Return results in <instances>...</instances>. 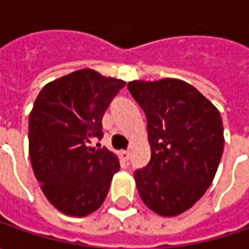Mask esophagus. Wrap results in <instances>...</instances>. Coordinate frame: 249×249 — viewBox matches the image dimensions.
<instances>
[{"label":"esophagus","mask_w":249,"mask_h":249,"mask_svg":"<svg viewBox=\"0 0 249 249\" xmlns=\"http://www.w3.org/2000/svg\"><path fill=\"white\" fill-rule=\"evenodd\" d=\"M120 158L123 159L124 162H127L130 159V152L129 151H120Z\"/></svg>","instance_id":"1"}]
</instances>
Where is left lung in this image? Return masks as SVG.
Masks as SVG:
<instances>
[{"label":"left lung","mask_w":249,"mask_h":249,"mask_svg":"<svg viewBox=\"0 0 249 249\" xmlns=\"http://www.w3.org/2000/svg\"><path fill=\"white\" fill-rule=\"evenodd\" d=\"M130 94L147 116L151 160L134 172L140 198L160 216H177L205 194L225 148L219 110L191 84L134 80Z\"/></svg>","instance_id":"8db88e82"}]
</instances>
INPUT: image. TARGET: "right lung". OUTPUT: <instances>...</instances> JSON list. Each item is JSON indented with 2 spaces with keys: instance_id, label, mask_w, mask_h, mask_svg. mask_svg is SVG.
Wrapping results in <instances>:
<instances>
[{
  "instance_id": "1",
  "label": "right lung",
  "mask_w": 249,
  "mask_h": 249,
  "mask_svg": "<svg viewBox=\"0 0 249 249\" xmlns=\"http://www.w3.org/2000/svg\"><path fill=\"white\" fill-rule=\"evenodd\" d=\"M119 79L80 69L45 84L29 118V154L44 196L58 211L83 217L105 201L119 159L101 140L102 116L124 87Z\"/></svg>"
}]
</instances>
